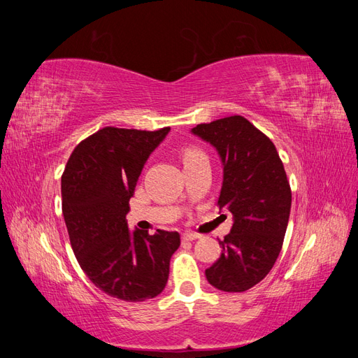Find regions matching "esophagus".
Returning <instances> with one entry per match:
<instances>
[{
	"label": "esophagus",
	"mask_w": 358,
	"mask_h": 358,
	"mask_svg": "<svg viewBox=\"0 0 358 358\" xmlns=\"http://www.w3.org/2000/svg\"><path fill=\"white\" fill-rule=\"evenodd\" d=\"M199 234H194V233H183L182 234V241H187V242H189V241H196V239H199Z\"/></svg>",
	"instance_id": "1"
}]
</instances>
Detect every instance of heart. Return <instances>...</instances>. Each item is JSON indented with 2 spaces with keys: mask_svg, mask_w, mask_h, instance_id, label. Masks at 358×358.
<instances>
[{
  "mask_svg": "<svg viewBox=\"0 0 358 358\" xmlns=\"http://www.w3.org/2000/svg\"><path fill=\"white\" fill-rule=\"evenodd\" d=\"M206 158L203 150H200L196 146H188L182 150V161H183V166H188L192 164V162H197L200 159Z\"/></svg>",
  "mask_w": 358,
  "mask_h": 358,
  "instance_id": "b5f03b06",
  "label": "heart"
}]
</instances>
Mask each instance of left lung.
I'll return each instance as SVG.
<instances>
[{
	"label": "left lung",
	"instance_id": "1",
	"mask_svg": "<svg viewBox=\"0 0 358 358\" xmlns=\"http://www.w3.org/2000/svg\"><path fill=\"white\" fill-rule=\"evenodd\" d=\"M191 133L218 150L224 169L218 206L233 215L206 278L225 292L246 291L267 276L282 249L291 209L284 164L272 140L243 116L199 124Z\"/></svg>",
	"mask_w": 358,
	"mask_h": 358
}]
</instances>
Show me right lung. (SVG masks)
<instances>
[{
    "label": "right lung",
    "instance_id": "right-lung-1",
    "mask_svg": "<svg viewBox=\"0 0 358 358\" xmlns=\"http://www.w3.org/2000/svg\"><path fill=\"white\" fill-rule=\"evenodd\" d=\"M169 131L101 128L74 148L61 178L76 258L96 288L125 301L154 299L166 288L180 245L178 231L131 233L125 218L145 162Z\"/></svg>",
    "mask_w": 358,
    "mask_h": 358
}]
</instances>
